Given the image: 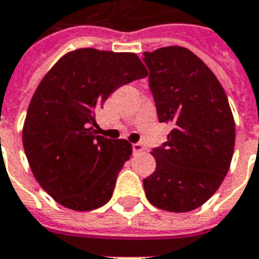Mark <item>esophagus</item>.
<instances>
[{"label": "esophagus", "mask_w": 259, "mask_h": 259, "mask_svg": "<svg viewBox=\"0 0 259 259\" xmlns=\"http://www.w3.org/2000/svg\"><path fill=\"white\" fill-rule=\"evenodd\" d=\"M133 151H134V154H140V153L144 151V147L140 143H135V144H133Z\"/></svg>", "instance_id": "1"}]
</instances>
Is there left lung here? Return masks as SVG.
<instances>
[{"mask_svg":"<svg viewBox=\"0 0 259 259\" xmlns=\"http://www.w3.org/2000/svg\"><path fill=\"white\" fill-rule=\"evenodd\" d=\"M148 82L160 122H171L154 148L155 171L143 180L148 202L168 212H190L207 202L232 161L235 121L213 72L180 46L145 52Z\"/></svg>","mask_w":259,"mask_h":259,"instance_id":"8db88e82","label":"left lung"}]
</instances>
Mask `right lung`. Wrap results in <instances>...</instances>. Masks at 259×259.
<instances>
[{"instance_id": "1", "label": "right lung", "mask_w": 259, "mask_h": 259, "mask_svg": "<svg viewBox=\"0 0 259 259\" xmlns=\"http://www.w3.org/2000/svg\"><path fill=\"white\" fill-rule=\"evenodd\" d=\"M147 75L135 53L77 49L41 79L27 109L23 145L35 180L57 203L86 212L109 202L133 145L98 135L92 125L109 95Z\"/></svg>"}]
</instances>
